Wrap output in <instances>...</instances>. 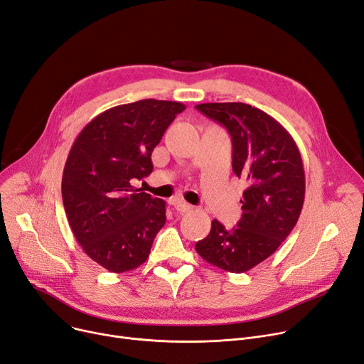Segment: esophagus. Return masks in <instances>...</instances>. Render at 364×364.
<instances>
[{"mask_svg":"<svg viewBox=\"0 0 364 364\" xmlns=\"http://www.w3.org/2000/svg\"><path fill=\"white\" fill-rule=\"evenodd\" d=\"M174 208L177 209L178 213H188V211H192V209H193L192 205H188V203H186L183 200H176L174 202Z\"/></svg>","mask_w":364,"mask_h":364,"instance_id":"obj_1","label":"esophagus"}]
</instances>
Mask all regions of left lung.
<instances>
[{
  "label": "left lung",
  "instance_id": "left-lung-1",
  "mask_svg": "<svg viewBox=\"0 0 364 364\" xmlns=\"http://www.w3.org/2000/svg\"><path fill=\"white\" fill-rule=\"evenodd\" d=\"M196 109L227 128L233 171L247 188L237 225L227 230L214 220L211 232L195 247L206 262L243 273L274 254L299 218L305 196L301 153L288 131L251 105L202 103Z\"/></svg>",
  "mask_w": 364,
  "mask_h": 364
}]
</instances>
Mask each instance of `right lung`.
I'll use <instances>...</instances> for the list:
<instances>
[{"instance_id": "right-lung-1", "label": "right lung", "mask_w": 364, "mask_h": 364, "mask_svg": "<svg viewBox=\"0 0 364 364\" xmlns=\"http://www.w3.org/2000/svg\"><path fill=\"white\" fill-rule=\"evenodd\" d=\"M183 103L146 99L114 106L73 141L62 178L72 233L84 252L112 273L137 269L166 221L165 202L134 188L153 171L151 151Z\"/></svg>"}]
</instances>
